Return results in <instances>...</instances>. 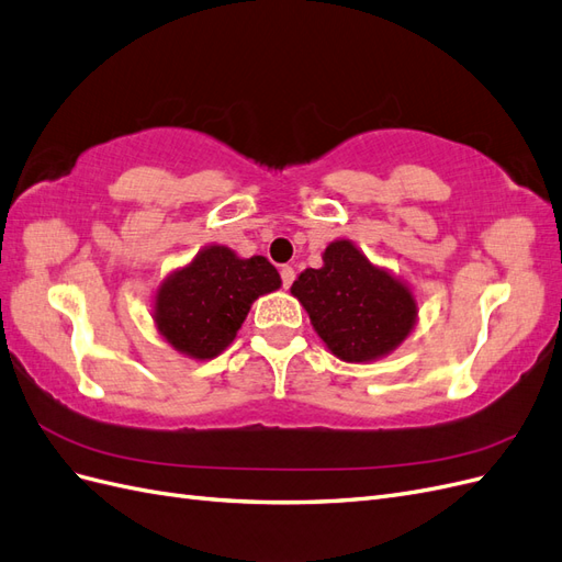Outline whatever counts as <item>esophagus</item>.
I'll return each mask as SVG.
<instances>
[{
    "instance_id": "esophagus-1",
    "label": "esophagus",
    "mask_w": 562,
    "mask_h": 562,
    "mask_svg": "<svg viewBox=\"0 0 562 562\" xmlns=\"http://www.w3.org/2000/svg\"><path fill=\"white\" fill-rule=\"evenodd\" d=\"M280 278H282V286H284V290H290L294 278H296V272H294L292 266H282V268H280Z\"/></svg>"
}]
</instances>
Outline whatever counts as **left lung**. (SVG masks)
Wrapping results in <instances>:
<instances>
[{"label": "left lung", "mask_w": 562, "mask_h": 562, "mask_svg": "<svg viewBox=\"0 0 562 562\" xmlns=\"http://www.w3.org/2000/svg\"><path fill=\"white\" fill-rule=\"evenodd\" d=\"M323 261V268H306L292 284L319 339L346 362L389 356L416 323L409 286L372 266L348 239L331 243Z\"/></svg>", "instance_id": "left-lung-1"}]
</instances>
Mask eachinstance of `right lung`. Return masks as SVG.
<instances>
[{
	"label": "right lung",
	"instance_id": "add662e5",
	"mask_svg": "<svg viewBox=\"0 0 562 562\" xmlns=\"http://www.w3.org/2000/svg\"><path fill=\"white\" fill-rule=\"evenodd\" d=\"M280 284L266 256L239 259L228 247H206L159 284L155 325L183 356L212 360L233 344L251 303Z\"/></svg>",
	"mask_w": 562,
	"mask_h": 562
}]
</instances>
